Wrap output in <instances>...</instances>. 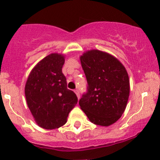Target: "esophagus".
Instances as JSON below:
<instances>
[{
    "label": "esophagus",
    "mask_w": 160,
    "mask_h": 160,
    "mask_svg": "<svg viewBox=\"0 0 160 160\" xmlns=\"http://www.w3.org/2000/svg\"><path fill=\"white\" fill-rule=\"evenodd\" d=\"M74 91H75V93H76V94H77V98H78V99H80V91H79V90L78 89H76Z\"/></svg>",
    "instance_id": "esophagus-1"
}]
</instances>
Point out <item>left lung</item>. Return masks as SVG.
Returning a JSON list of instances; mask_svg holds the SVG:
<instances>
[{
	"label": "left lung",
	"instance_id": "1",
	"mask_svg": "<svg viewBox=\"0 0 160 160\" xmlns=\"http://www.w3.org/2000/svg\"><path fill=\"white\" fill-rule=\"evenodd\" d=\"M88 88L79 105L96 125L108 127L121 117L130 94L128 72L112 55L91 50L80 56Z\"/></svg>",
	"mask_w": 160,
	"mask_h": 160
}]
</instances>
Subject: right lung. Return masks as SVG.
I'll return each instance as SVG.
<instances>
[{
	"instance_id": "1",
	"label": "right lung",
	"mask_w": 160,
	"mask_h": 160,
	"mask_svg": "<svg viewBox=\"0 0 160 160\" xmlns=\"http://www.w3.org/2000/svg\"><path fill=\"white\" fill-rule=\"evenodd\" d=\"M62 55L51 54L32 69L25 87L28 107L36 123L47 130L56 129L67 121L77 103V95L67 88L62 73Z\"/></svg>"
}]
</instances>
